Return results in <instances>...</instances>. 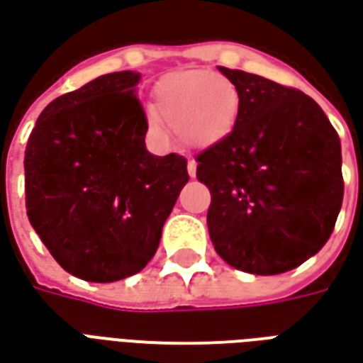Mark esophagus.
Segmentation results:
<instances>
[{"label": "esophagus", "mask_w": 363, "mask_h": 363, "mask_svg": "<svg viewBox=\"0 0 363 363\" xmlns=\"http://www.w3.org/2000/svg\"><path fill=\"white\" fill-rule=\"evenodd\" d=\"M186 171H189V174L194 179L196 177V161L194 159H189V165H186Z\"/></svg>", "instance_id": "34e87169"}]
</instances>
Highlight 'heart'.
Returning a JSON list of instances; mask_svg holds the SVG:
<instances>
[{
  "mask_svg": "<svg viewBox=\"0 0 363 363\" xmlns=\"http://www.w3.org/2000/svg\"><path fill=\"white\" fill-rule=\"evenodd\" d=\"M153 108L147 112V124L157 138H165L163 118L179 142L192 150H206L233 132L241 96L228 77L189 69L165 75L155 85Z\"/></svg>",
  "mask_w": 363,
  "mask_h": 363,
  "instance_id": "heart-1",
  "label": "heart"
}]
</instances>
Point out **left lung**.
<instances>
[{
	"label": "left lung",
	"mask_w": 363,
	"mask_h": 363,
	"mask_svg": "<svg viewBox=\"0 0 363 363\" xmlns=\"http://www.w3.org/2000/svg\"><path fill=\"white\" fill-rule=\"evenodd\" d=\"M235 83L233 132L198 155L212 194L208 231L229 267L274 276L323 249L342 206L340 138L311 96L260 75L218 67Z\"/></svg>",
	"instance_id": "1"
}]
</instances>
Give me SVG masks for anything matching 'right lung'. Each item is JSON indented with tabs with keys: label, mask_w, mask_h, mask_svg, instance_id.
<instances>
[{
	"label": "right lung",
	"mask_w": 363,
	"mask_h": 363,
	"mask_svg": "<svg viewBox=\"0 0 363 363\" xmlns=\"http://www.w3.org/2000/svg\"><path fill=\"white\" fill-rule=\"evenodd\" d=\"M138 72L54 99L25 151L28 221L58 264L87 281L124 280L153 259L189 182L186 159L145 147Z\"/></svg>",
	"instance_id": "obj_1"
}]
</instances>
